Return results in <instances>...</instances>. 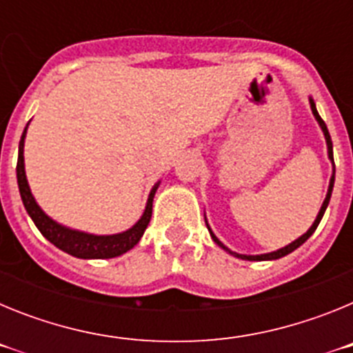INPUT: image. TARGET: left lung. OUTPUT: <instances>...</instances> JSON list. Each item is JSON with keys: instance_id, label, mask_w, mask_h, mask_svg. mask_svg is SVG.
Here are the masks:
<instances>
[{"instance_id": "1", "label": "left lung", "mask_w": 353, "mask_h": 353, "mask_svg": "<svg viewBox=\"0 0 353 353\" xmlns=\"http://www.w3.org/2000/svg\"><path fill=\"white\" fill-rule=\"evenodd\" d=\"M310 104H311V111H313V117L316 118L318 125H320V129H322L323 136H325V143H327V155H329L330 162H332V176H330L329 189H327V196H325V199H323L322 208H320V212H318L316 219H314V223L311 224V228H310V230H307V232L304 233V235H301V236H299V239H295V240H293L292 244L285 245V248H281V249H277V251H272V252H265V254H239V252H233L232 249H228L226 245H224L223 242H221V240L217 239V236L214 235V232H212V230H210V226H208V221H207V217H205V223H207V228H208V232H210V236H212V240H214L215 244L219 245L221 249H224V251H226V252H230V254H232V256H235V258H240V260H248V261H267V260H279V258L286 256V254H290V252H292V251H295V249H297V248H301V245L304 244L305 240H307V239H310L311 235H313V233H314V230H316V228H318V224H320V221H322L323 214H325V208H327V205H329V201H330V194H332V187H334V174H336V166H334V157H332V141H330V134H329V130H327L325 121H323L322 118H320V114H318V111H316V105H314V101H313V97H310Z\"/></svg>"}]
</instances>
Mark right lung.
Segmentation results:
<instances>
[{"label": "right lung", "instance_id": "add662e5", "mask_svg": "<svg viewBox=\"0 0 353 353\" xmlns=\"http://www.w3.org/2000/svg\"><path fill=\"white\" fill-rule=\"evenodd\" d=\"M26 130L28 125L26 129H24L23 136H21V141H19L17 185L24 208H26L31 221H33L35 226L39 228V232L58 249L68 252L72 256L83 258V260H105V258H117L120 256V254H123V252L130 251L134 245L138 244L139 240H141L143 233H145L146 226H148L150 219H152V203H154L155 191H157V187L161 182H157L152 187L141 219L134 224L132 228L125 230V232L114 233V235H93V233L72 230V228L63 226V224L56 223L52 217H49V215L39 207V203H37L33 194H31L30 183H28L26 179V171H24V139H26Z\"/></svg>", "mask_w": 353, "mask_h": 353}]
</instances>
